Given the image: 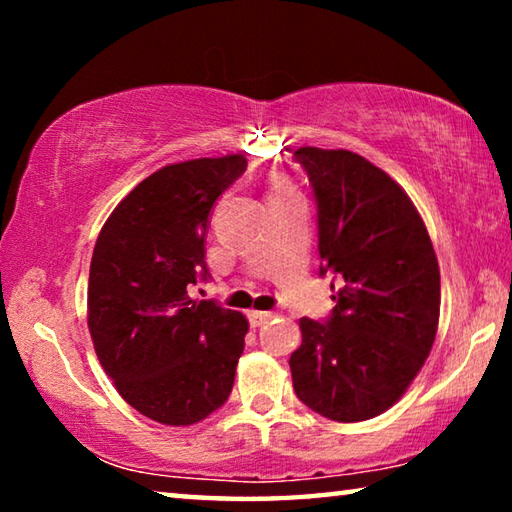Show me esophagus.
Instances as JSON below:
<instances>
[{"label":"esophagus","mask_w":512,"mask_h":512,"mask_svg":"<svg viewBox=\"0 0 512 512\" xmlns=\"http://www.w3.org/2000/svg\"><path fill=\"white\" fill-rule=\"evenodd\" d=\"M273 316L275 314H271V311H248V320H250V325H253V327H262Z\"/></svg>","instance_id":"34e87169"}]
</instances>
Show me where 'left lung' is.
I'll return each mask as SVG.
<instances>
[{
    "label": "left lung",
    "instance_id": "1",
    "mask_svg": "<svg viewBox=\"0 0 512 512\" xmlns=\"http://www.w3.org/2000/svg\"><path fill=\"white\" fill-rule=\"evenodd\" d=\"M293 160L314 187L320 275L341 280L325 323L300 320L293 391L323 418L370 420L400 400L429 357L438 259L422 216L386 171L345 149L302 146Z\"/></svg>",
    "mask_w": 512,
    "mask_h": 512
}]
</instances>
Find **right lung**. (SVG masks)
<instances>
[{
  "mask_svg": "<svg viewBox=\"0 0 512 512\" xmlns=\"http://www.w3.org/2000/svg\"><path fill=\"white\" fill-rule=\"evenodd\" d=\"M241 153L167 164L99 232L88 284L94 350L119 395L146 418L187 427L225 404L248 320L189 284L207 280L212 205L246 171Z\"/></svg>",
  "mask_w": 512,
  "mask_h": 512,
  "instance_id": "add662e5",
  "label": "right lung"
}]
</instances>
